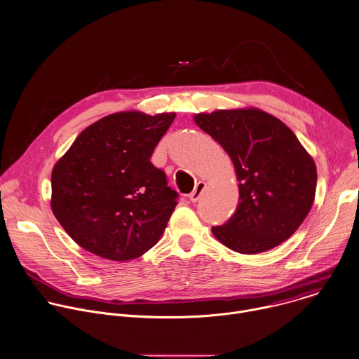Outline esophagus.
<instances>
[{"label":"esophagus","mask_w":359,"mask_h":359,"mask_svg":"<svg viewBox=\"0 0 359 359\" xmlns=\"http://www.w3.org/2000/svg\"><path fill=\"white\" fill-rule=\"evenodd\" d=\"M205 187H207V183H205V182H203V180H200V182L196 184L194 190H193V191L190 193V196H189L190 201H191V203H197V201L200 200V197H201L203 191L205 190Z\"/></svg>","instance_id":"1"}]
</instances>
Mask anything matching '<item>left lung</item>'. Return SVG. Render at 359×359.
I'll list each match as a JSON object with an SVG mask.
<instances>
[{"label":"left lung","mask_w":359,"mask_h":359,"mask_svg":"<svg viewBox=\"0 0 359 359\" xmlns=\"http://www.w3.org/2000/svg\"><path fill=\"white\" fill-rule=\"evenodd\" d=\"M231 156L239 180L235 214L214 236L233 252L256 255L287 241L308 217L318 172L297 135L277 117L255 107L194 116Z\"/></svg>","instance_id":"1"}]
</instances>
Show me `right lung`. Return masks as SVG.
Wrapping results in <instances>:
<instances>
[{"instance_id":"right-lung-1","label":"right lung","mask_w":359,"mask_h":359,"mask_svg":"<svg viewBox=\"0 0 359 359\" xmlns=\"http://www.w3.org/2000/svg\"><path fill=\"white\" fill-rule=\"evenodd\" d=\"M175 117L106 116L86 127L54 165L51 210L81 248L126 262L161 239L179 194L149 158Z\"/></svg>"}]
</instances>
